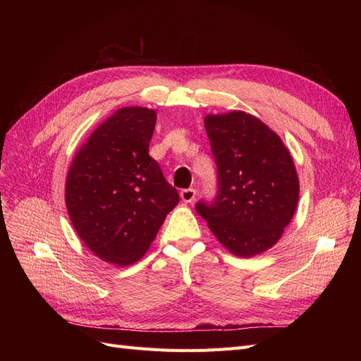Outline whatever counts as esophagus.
<instances>
[{
    "label": "esophagus",
    "instance_id": "34e87169",
    "mask_svg": "<svg viewBox=\"0 0 361 361\" xmlns=\"http://www.w3.org/2000/svg\"><path fill=\"white\" fill-rule=\"evenodd\" d=\"M195 197V190L194 188H187V190H182L180 191V199L185 203H191Z\"/></svg>",
    "mask_w": 361,
    "mask_h": 361
}]
</instances>
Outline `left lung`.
Segmentation results:
<instances>
[{
	"instance_id": "8db88e82",
	"label": "left lung",
	"mask_w": 361,
	"mask_h": 361,
	"mask_svg": "<svg viewBox=\"0 0 361 361\" xmlns=\"http://www.w3.org/2000/svg\"><path fill=\"white\" fill-rule=\"evenodd\" d=\"M218 191L195 211L232 255L251 257L277 244L298 204L300 182L280 137L244 111L207 114Z\"/></svg>"
}]
</instances>
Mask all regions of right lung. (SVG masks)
I'll return each mask as SVG.
<instances>
[{
    "label": "right lung",
    "mask_w": 361,
    "mask_h": 361,
    "mask_svg": "<svg viewBox=\"0 0 361 361\" xmlns=\"http://www.w3.org/2000/svg\"><path fill=\"white\" fill-rule=\"evenodd\" d=\"M157 113L125 106L97 126L75 155L66 178V207L82 243L110 264L126 267L145 256L176 188L149 155Z\"/></svg>",
    "instance_id": "1"
}]
</instances>
